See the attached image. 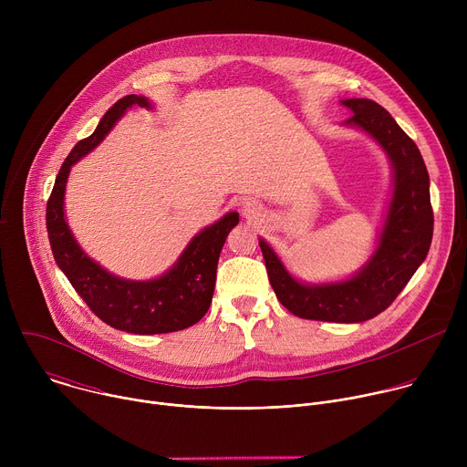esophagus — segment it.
<instances>
[{
    "label": "esophagus",
    "instance_id": "esophagus-1",
    "mask_svg": "<svg viewBox=\"0 0 467 467\" xmlns=\"http://www.w3.org/2000/svg\"><path fill=\"white\" fill-rule=\"evenodd\" d=\"M242 211H244V216L249 220H256L260 216V207L254 203H245Z\"/></svg>",
    "mask_w": 467,
    "mask_h": 467
}]
</instances>
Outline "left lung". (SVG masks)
<instances>
[{"instance_id": "left-lung-1", "label": "left lung", "mask_w": 467, "mask_h": 467, "mask_svg": "<svg viewBox=\"0 0 467 467\" xmlns=\"http://www.w3.org/2000/svg\"><path fill=\"white\" fill-rule=\"evenodd\" d=\"M342 103L355 112L348 123L368 130L386 150L395 170L393 197L373 258L349 281L305 286L285 270L268 244L264 240L258 244L272 288L283 306L305 319L357 323L386 310L407 286L429 253L434 216L429 171L414 140L373 99Z\"/></svg>"}]
</instances>
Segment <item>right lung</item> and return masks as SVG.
Instances as JSON below:
<instances>
[{
  "label": "right lung",
  "instance_id": "add662e5",
  "mask_svg": "<svg viewBox=\"0 0 467 467\" xmlns=\"http://www.w3.org/2000/svg\"><path fill=\"white\" fill-rule=\"evenodd\" d=\"M129 107H150V101L137 94L118 99L92 135L79 140L66 157L47 199L46 227L58 268L101 321L135 335H162L192 327L207 314L216 285L218 258L227 234L238 223V214L229 213L218 223L199 233L173 268L153 281L118 279L92 262L64 220L66 179L70 168L107 137Z\"/></svg>",
  "mask_w": 467,
  "mask_h": 467
}]
</instances>
